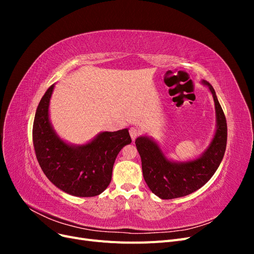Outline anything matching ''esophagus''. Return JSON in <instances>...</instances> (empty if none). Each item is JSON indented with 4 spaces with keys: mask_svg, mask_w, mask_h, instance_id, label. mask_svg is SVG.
<instances>
[{
    "mask_svg": "<svg viewBox=\"0 0 254 254\" xmlns=\"http://www.w3.org/2000/svg\"><path fill=\"white\" fill-rule=\"evenodd\" d=\"M129 133H130V136H131V139H132V141H134L137 136L140 135V133H141V131H140V129L139 128H136V127H131L129 129Z\"/></svg>",
    "mask_w": 254,
    "mask_h": 254,
    "instance_id": "obj_1",
    "label": "esophagus"
}]
</instances>
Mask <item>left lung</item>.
Returning a JSON list of instances; mask_svg holds the SVG:
<instances>
[{"label":"left lung","instance_id":"8db88e82","mask_svg":"<svg viewBox=\"0 0 254 254\" xmlns=\"http://www.w3.org/2000/svg\"><path fill=\"white\" fill-rule=\"evenodd\" d=\"M202 82L213 95L217 126L211 144L200 157L188 162H173L150 137L140 136L135 140L144 180L152 193L161 199H174L194 193L212 178L224 158L227 146L226 117L213 87L205 80Z\"/></svg>","mask_w":254,"mask_h":254}]
</instances>
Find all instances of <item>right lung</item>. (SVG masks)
<instances>
[{
  "mask_svg": "<svg viewBox=\"0 0 254 254\" xmlns=\"http://www.w3.org/2000/svg\"><path fill=\"white\" fill-rule=\"evenodd\" d=\"M54 84L38 105L33 126L36 157L48 179L61 190L78 197L97 196L111 182L118 153L131 143L128 129L105 131L84 145H70L53 129L49 118Z\"/></svg>",
  "mask_w": 254,
  "mask_h": 254,
  "instance_id": "add662e5",
  "label": "right lung"
}]
</instances>
